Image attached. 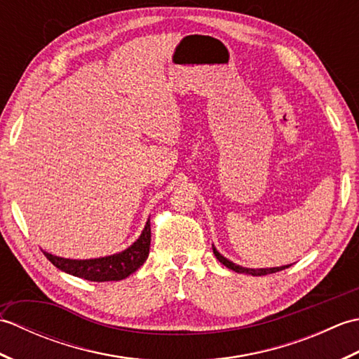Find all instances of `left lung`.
Segmentation results:
<instances>
[{
	"mask_svg": "<svg viewBox=\"0 0 359 359\" xmlns=\"http://www.w3.org/2000/svg\"><path fill=\"white\" fill-rule=\"evenodd\" d=\"M212 251H215V256L219 259V262L224 264V265L226 266V269H230V270H233V271H236V273L251 274V276H264V274L278 273V271L285 270V269H288V266H290V265H284V266H274V269H259V270H255V269H242V266H239V265H236V264L228 261V259L224 257L222 255H220L215 247H212Z\"/></svg>",
	"mask_w": 359,
	"mask_h": 359,
	"instance_id": "obj_1",
	"label": "left lung"
}]
</instances>
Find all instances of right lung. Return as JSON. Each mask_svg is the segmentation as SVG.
Listing matches in <instances>:
<instances>
[{"label":"right lung","instance_id":"obj_1","mask_svg":"<svg viewBox=\"0 0 359 359\" xmlns=\"http://www.w3.org/2000/svg\"><path fill=\"white\" fill-rule=\"evenodd\" d=\"M151 245V225L149 220L144 225L140 238L137 239L128 250L121 251L118 255H112L100 259H88V261H75V259H65L53 256L43 251L44 256L60 269L72 274V276L83 278L94 282L106 280H121L133 274L140 265L148 259Z\"/></svg>","mask_w":359,"mask_h":359}]
</instances>
